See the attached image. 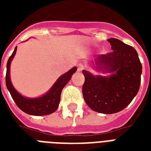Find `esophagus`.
Segmentation results:
<instances>
[{
  "instance_id": "obj_1",
  "label": "esophagus",
  "mask_w": 151,
  "mask_h": 151,
  "mask_svg": "<svg viewBox=\"0 0 151 151\" xmlns=\"http://www.w3.org/2000/svg\"><path fill=\"white\" fill-rule=\"evenodd\" d=\"M84 68H85V66H84L82 63H78V71H81L82 70H84Z\"/></svg>"
}]
</instances>
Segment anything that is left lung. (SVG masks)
Listing matches in <instances>:
<instances>
[{
    "label": "left lung",
    "mask_w": 151,
    "mask_h": 151,
    "mask_svg": "<svg viewBox=\"0 0 151 151\" xmlns=\"http://www.w3.org/2000/svg\"><path fill=\"white\" fill-rule=\"evenodd\" d=\"M107 41L112 52L99 55L92 63L97 70L110 75H94L82 71L85 103L94 111L105 114L119 112L131 103L139 89L142 73V64L133 47L116 38Z\"/></svg>",
    "instance_id": "8db88e82"
}]
</instances>
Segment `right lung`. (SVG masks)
Here are the masks:
<instances>
[{
  "label": "right lung",
  "instance_id": "1",
  "mask_svg": "<svg viewBox=\"0 0 151 151\" xmlns=\"http://www.w3.org/2000/svg\"><path fill=\"white\" fill-rule=\"evenodd\" d=\"M17 47H15L12 54L9 57L7 63V71H6L5 82L7 88L10 92L13 100L15 101L18 107L26 114L34 116H44L54 113L59 107L62 90L63 88L71 77L77 70V67L74 66L66 73L59 77L52 87L45 94L37 98H28L25 97L17 92L12 84L10 78V65L11 62L15 55Z\"/></svg>",
  "mask_w": 151,
  "mask_h": 151
}]
</instances>
